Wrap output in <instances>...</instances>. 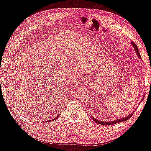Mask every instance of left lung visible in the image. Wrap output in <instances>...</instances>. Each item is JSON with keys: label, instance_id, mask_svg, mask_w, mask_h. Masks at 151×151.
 I'll list each match as a JSON object with an SVG mask.
<instances>
[{"label": "left lung", "instance_id": "left-lung-1", "mask_svg": "<svg viewBox=\"0 0 151 151\" xmlns=\"http://www.w3.org/2000/svg\"><path fill=\"white\" fill-rule=\"evenodd\" d=\"M132 46H133V47H134V50H135V52H136L137 55V56H138V57L141 58V56H140V54H139V52L138 48H137V47L136 44L134 43H132ZM144 96L143 98H142V99L141 101H142V100L144 99ZM132 114H133V112H132L131 114H129V115H128L127 116H125V117L120 118V119H116V120H114V121H113V122H103V121H99V119H95V118H94V116H92V115H91V117H92V119H93L94 122H96V123H97V124H101V125H112V124H116V123H119V122H123V121H126V120L129 119L131 117V116H132Z\"/></svg>", "mask_w": 151, "mask_h": 151}]
</instances>
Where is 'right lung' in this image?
I'll return each mask as SVG.
<instances>
[{
	"label": "right lung",
	"instance_id": "obj_1",
	"mask_svg": "<svg viewBox=\"0 0 151 151\" xmlns=\"http://www.w3.org/2000/svg\"><path fill=\"white\" fill-rule=\"evenodd\" d=\"M59 115H58V116H57V117H55V119H52V120H50V121L52 122V121H54V120H56V119H57V118L59 117ZM48 122H49V121H48Z\"/></svg>",
	"mask_w": 151,
	"mask_h": 151
}]
</instances>
